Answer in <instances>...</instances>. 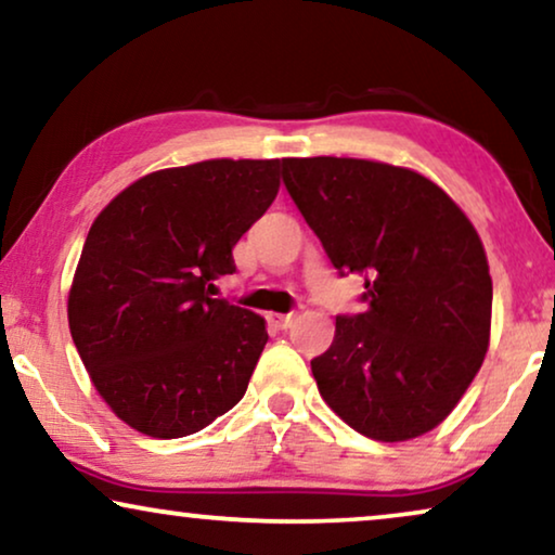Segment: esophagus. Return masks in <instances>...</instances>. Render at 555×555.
<instances>
[{
  "label": "esophagus",
  "mask_w": 555,
  "mask_h": 555,
  "mask_svg": "<svg viewBox=\"0 0 555 555\" xmlns=\"http://www.w3.org/2000/svg\"><path fill=\"white\" fill-rule=\"evenodd\" d=\"M295 321V313H270V323L275 325V328H291Z\"/></svg>",
  "instance_id": "34e87169"
}]
</instances>
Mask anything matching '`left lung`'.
I'll list each match as a JSON object with an SVG mask.
<instances>
[{
  "label": "left lung",
  "mask_w": 555,
  "mask_h": 555,
  "mask_svg": "<svg viewBox=\"0 0 555 555\" xmlns=\"http://www.w3.org/2000/svg\"><path fill=\"white\" fill-rule=\"evenodd\" d=\"M283 184L338 270L363 275V313L336 315L310 361L318 391L378 442L435 429L490 344L492 280L462 209L422 173L363 158H283Z\"/></svg>",
  "instance_id": "8db88e82"
}]
</instances>
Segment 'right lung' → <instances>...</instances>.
<instances>
[{"instance_id": "add662e5", "label": "right lung", "mask_w": 555, "mask_h": 555, "mask_svg": "<svg viewBox=\"0 0 555 555\" xmlns=\"http://www.w3.org/2000/svg\"><path fill=\"white\" fill-rule=\"evenodd\" d=\"M278 169L211 158L154 171L90 227L67 321L98 393L141 435H194L245 397L264 318L211 295L278 196Z\"/></svg>"}]
</instances>
